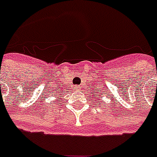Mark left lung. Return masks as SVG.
Wrapping results in <instances>:
<instances>
[{
    "mask_svg": "<svg viewBox=\"0 0 157 157\" xmlns=\"http://www.w3.org/2000/svg\"><path fill=\"white\" fill-rule=\"evenodd\" d=\"M95 94L96 95H98V96H100V97H102V95H104V94L102 93V92H95ZM107 96H109L110 97V95H109V94H107ZM95 97V96H94ZM104 102V101H103Z\"/></svg>",
    "mask_w": 157,
    "mask_h": 157,
    "instance_id": "left-lung-1",
    "label": "left lung"
}]
</instances>
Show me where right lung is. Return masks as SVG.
I'll list each match as a JSON object with an SVG mask.
<instances>
[{
  "mask_svg": "<svg viewBox=\"0 0 157 157\" xmlns=\"http://www.w3.org/2000/svg\"><path fill=\"white\" fill-rule=\"evenodd\" d=\"M55 97H56V98H57V96H56V94H55Z\"/></svg>",
  "mask_w": 157,
  "mask_h": 157,
  "instance_id": "obj_1",
  "label": "right lung"
}]
</instances>
